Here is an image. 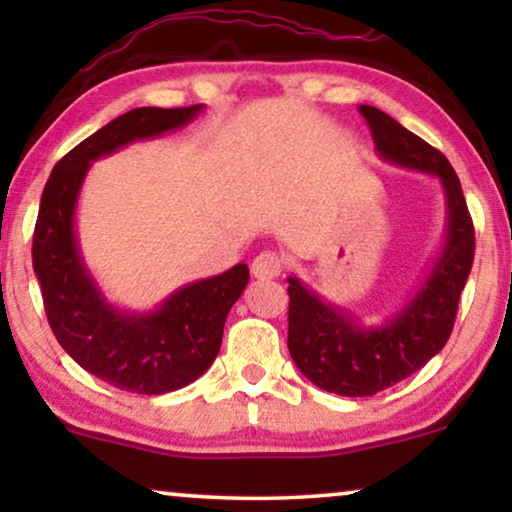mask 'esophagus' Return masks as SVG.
<instances>
[{"label":"esophagus","instance_id":"1","mask_svg":"<svg viewBox=\"0 0 512 512\" xmlns=\"http://www.w3.org/2000/svg\"><path fill=\"white\" fill-rule=\"evenodd\" d=\"M284 270V261L282 256L275 254V251H261L254 258V263H251V272H254V277L258 279H272V277H279Z\"/></svg>","mask_w":512,"mask_h":512}]
</instances>
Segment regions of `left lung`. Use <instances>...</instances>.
Wrapping results in <instances>:
<instances>
[{"label":"left lung","instance_id":"left-lung-1","mask_svg":"<svg viewBox=\"0 0 512 512\" xmlns=\"http://www.w3.org/2000/svg\"><path fill=\"white\" fill-rule=\"evenodd\" d=\"M375 149L389 163L436 174L447 200L443 254L410 303L380 328H363L289 277V352L307 380L338 396H373L417 373L450 338L475 254V230L450 160L384 111L361 104Z\"/></svg>","mask_w":512,"mask_h":512}]
</instances>
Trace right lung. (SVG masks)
Masks as SVG:
<instances>
[{
    "mask_svg": "<svg viewBox=\"0 0 512 512\" xmlns=\"http://www.w3.org/2000/svg\"><path fill=\"white\" fill-rule=\"evenodd\" d=\"M200 111L202 104L139 107L114 118L58 160L41 195L32 265L51 331L83 370L132 394L158 396L181 389L212 366L230 307L249 282V268L237 263L223 275L186 284L156 312H121L104 300L81 261L74 233L76 200L93 160L135 139L177 130Z\"/></svg>",
    "mask_w": 512,
    "mask_h": 512,
    "instance_id": "add662e5",
    "label": "right lung"
}]
</instances>
